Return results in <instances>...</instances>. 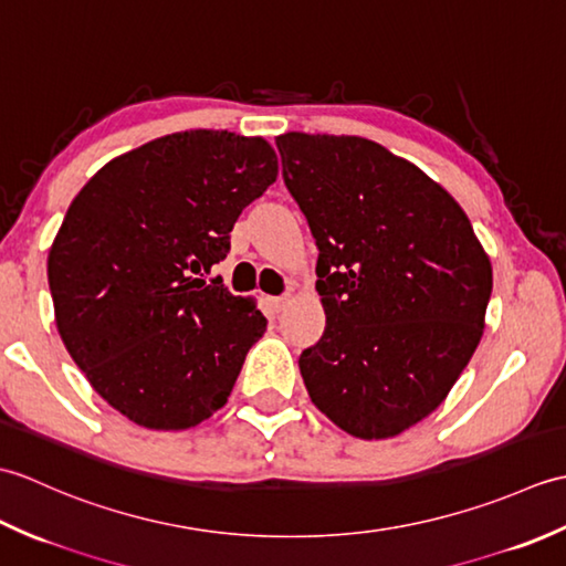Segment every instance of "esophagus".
Returning a JSON list of instances; mask_svg holds the SVG:
<instances>
[{"label":"esophagus","instance_id":"1","mask_svg":"<svg viewBox=\"0 0 566 566\" xmlns=\"http://www.w3.org/2000/svg\"><path fill=\"white\" fill-rule=\"evenodd\" d=\"M270 304H272V308H274V311H282L286 304H290V294H284V296H272V298H270Z\"/></svg>","mask_w":566,"mask_h":566}]
</instances>
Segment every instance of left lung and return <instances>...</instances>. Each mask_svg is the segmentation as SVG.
Here are the masks:
<instances>
[{"label": "left lung", "mask_w": 566, "mask_h": 566, "mask_svg": "<svg viewBox=\"0 0 566 566\" xmlns=\"http://www.w3.org/2000/svg\"><path fill=\"white\" fill-rule=\"evenodd\" d=\"M282 175L318 245L311 401L363 440L394 438L450 394L484 333L491 262L448 191L359 136L284 134Z\"/></svg>", "instance_id": "8db88e82"}]
</instances>
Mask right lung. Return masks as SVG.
I'll use <instances>...</instances> for the list:
<instances>
[{
    "label": "right lung",
    "mask_w": 566,
    "mask_h": 566,
    "mask_svg": "<svg viewBox=\"0 0 566 566\" xmlns=\"http://www.w3.org/2000/svg\"><path fill=\"white\" fill-rule=\"evenodd\" d=\"M276 172L264 138L197 128L118 155L72 199L48 252L57 333L134 423L195 428L231 396L268 318L201 276Z\"/></svg>",
    "instance_id": "obj_1"
}]
</instances>
